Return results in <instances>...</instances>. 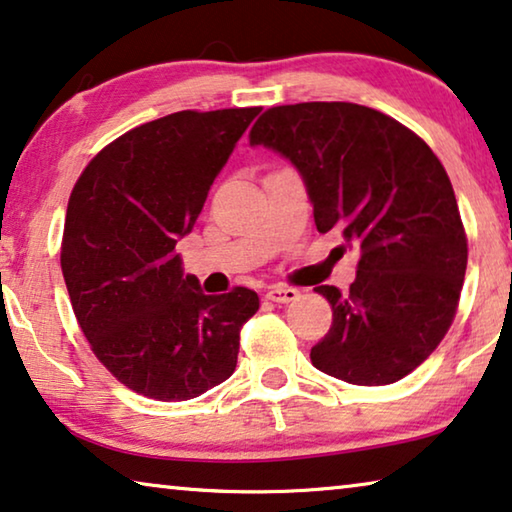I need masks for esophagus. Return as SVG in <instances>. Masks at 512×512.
I'll list each match as a JSON object with an SVG mask.
<instances>
[{"label":"esophagus","mask_w":512,"mask_h":512,"mask_svg":"<svg viewBox=\"0 0 512 512\" xmlns=\"http://www.w3.org/2000/svg\"><path fill=\"white\" fill-rule=\"evenodd\" d=\"M299 289L294 287H285V285H273L269 287V292H266V299L273 301V303H292L299 299Z\"/></svg>","instance_id":"obj_1"}]
</instances>
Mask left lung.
Wrapping results in <instances>:
<instances>
[{
    "instance_id": "left-lung-1",
    "label": "left lung",
    "mask_w": 512,
    "mask_h": 512,
    "mask_svg": "<svg viewBox=\"0 0 512 512\" xmlns=\"http://www.w3.org/2000/svg\"><path fill=\"white\" fill-rule=\"evenodd\" d=\"M250 144L278 151L308 190L317 230L361 253L349 292L315 287L333 324L310 349L317 370L356 386L407 377L451 329L467 234L451 179L400 121L356 103L266 110Z\"/></svg>"
}]
</instances>
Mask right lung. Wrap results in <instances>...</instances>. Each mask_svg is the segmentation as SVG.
<instances>
[{
  "instance_id": "1",
  "label": "right lung",
  "mask_w": 512,
  "mask_h": 512,
  "mask_svg": "<svg viewBox=\"0 0 512 512\" xmlns=\"http://www.w3.org/2000/svg\"><path fill=\"white\" fill-rule=\"evenodd\" d=\"M262 108L183 110L110 142L66 209L61 271L91 352L121 384L160 402L232 377L253 289L209 296L183 276L177 241Z\"/></svg>"
}]
</instances>
